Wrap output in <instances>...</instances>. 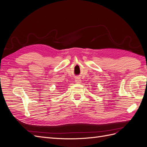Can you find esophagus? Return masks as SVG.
I'll list each match as a JSON object with an SVG mask.
<instances>
[{
	"mask_svg": "<svg viewBox=\"0 0 147 147\" xmlns=\"http://www.w3.org/2000/svg\"><path fill=\"white\" fill-rule=\"evenodd\" d=\"M81 79L80 78H77L76 79H75V82H76L77 83H81Z\"/></svg>",
	"mask_w": 147,
	"mask_h": 147,
	"instance_id": "obj_1",
	"label": "esophagus"
}]
</instances>
